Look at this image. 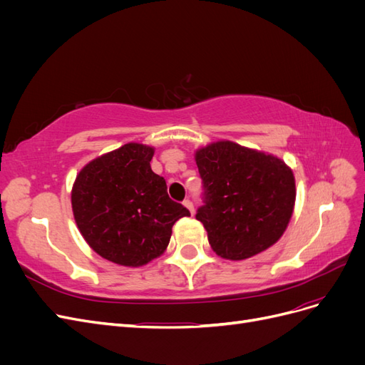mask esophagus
I'll return each mask as SVG.
<instances>
[{"label":"esophagus","mask_w":365,"mask_h":365,"mask_svg":"<svg viewBox=\"0 0 365 365\" xmlns=\"http://www.w3.org/2000/svg\"><path fill=\"white\" fill-rule=\"evenodd\" d=\"M184 205H185L187 208H189V212H190L192 215L195 213V207H193V202H192L190 200H185V201H184Z\"/></svg>","instance_id":"obj_1"}]
</instances>
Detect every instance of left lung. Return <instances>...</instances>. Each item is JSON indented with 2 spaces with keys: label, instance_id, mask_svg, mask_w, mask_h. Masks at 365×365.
Masks as SVG:
<instances>
[{
  "label": "left lung",
  "instance_id": "obj_1",
  "mask_svg": "<svg viewBox=\"0 0 365 365\" xmlns=\"http://www.w3.org/2000/svg\"><path fill=\"white\" fill-rule=\"evenodd\" d=\"M202 202L196 212L217 256L244 260L274 245L295 202L292 170L282 160L233 141L196 152Z\"/></svg>",
  "mask_w": 365,
  "mask_h": 365
}]
</instances>
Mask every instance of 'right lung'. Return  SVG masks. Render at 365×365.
<instances>
[{"label": "right lung", "instance_id": "obj_1", "mask_svg": "<svg viewBox=\"0 0 365 365\" xmlns=\"http://www.w3.org/2000/svg\"><path fill=\"white\" fill-rule=\"evenodd\" d=\"M152 148L128 143L86 164L73 185V213L88 245L123 267L158 257L173 224L190 216L170 200L163 176L152 172Z\"/></svg>", "mask_w": 365, "mask_h": 365}]
</instances>
